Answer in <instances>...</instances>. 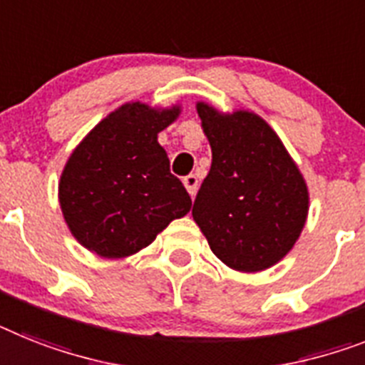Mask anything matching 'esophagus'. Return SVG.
Returning <instances> with one entry per match:
<instances>
[{"instance_id":"obj_1","label":"esophagus","mask_w":365,"mask_h":365,"mask_svg":"<svg viewBox=\"0 0 365 365\" xmlns=\"http://www.w3.org/2000/svg\"><path fill=\"white\" fill-rule=\"evenodd\" d=\"M183 185H185V189H187L189 195H191V197H195V195H197V189H198V178L195 176V174H189V176L183 178Z\"/></svg>"}]
</instances>
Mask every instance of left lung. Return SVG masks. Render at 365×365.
I'll list each match as a JSON object with an SVG mask.
<instances>
[{
	"mask_svg": "<svg viewBox=\"0 0 365 365\" xmlns=\"http://www.w3.org/2000/svg\"><path fill=\"white\" fill-rule=\"evenodd\" d=\"M211 146V168L192 219L230 269L258 272L297 243L310 195L297 163L271 125L252 111L220 113L197 103Z\"/></svg>",
	"mask_w": 365,
	"mask_h": 365,
	"instance_id": "obj_1",
	"label": "left lung"
}]
</instances>
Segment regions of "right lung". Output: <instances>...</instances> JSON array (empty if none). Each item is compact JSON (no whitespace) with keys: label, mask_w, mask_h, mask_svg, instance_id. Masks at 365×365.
<instances>
[{"label":"right lung","mask_w":365,"mask_h":365,"mask_svg":"<svg viewBox=\"0 0 365 365\" xmlns=\"http://www.w3.org/2000/svg\"><path fill=\"white\" fill-rule=\"evenodd\" d=\"M124 103L88 131L63 168L59 204L85 249L116 259L148 247L170 220L191 210V197L168 168L158 133L180 116Z\"/></svg>","instance_id":"1"}]
</instances>
